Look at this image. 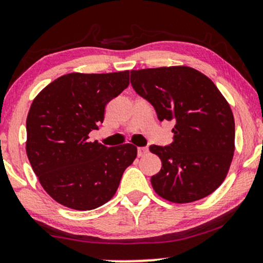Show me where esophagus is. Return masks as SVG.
Wrapping results in <instances>:
<instances>
[{
    "mask_svg": "<svg viewBox=\"0 0 263 263\" xmlns=\"http://www.w3.org/2000/svg\"><path fill=\"white\" fill-rule=\"evenodd\" d=\"M148 153V148L147 147H138L137 148V155L138 157H143Z\"/></svg>",
    "mask_w": 263,
    "mask_h": 263,
    "instance_id": "esophagus-1",
    "label": "esophagus"
}]
</instances>
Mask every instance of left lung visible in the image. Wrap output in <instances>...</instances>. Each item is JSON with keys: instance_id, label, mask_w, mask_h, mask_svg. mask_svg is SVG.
<instances>
[{"instance_id": "8db88e82", "label": "left lung", "mask_w": 263, "mask_h": 263, "mask_svg": "<svg viewBox=\"0 0 263 263\" xmlns=\"http://www.w3.org/2000/svg\"><path fill=\"white\" fill-rule=\"evenodd\" d=\"M131 84L159 121H174L173 142L149 147L162 161L159 173L151 178L155 192L178 204L215 192L235 151L234 115L215 84L189 66L131 70Z\"/></svg>"}]
</instances>
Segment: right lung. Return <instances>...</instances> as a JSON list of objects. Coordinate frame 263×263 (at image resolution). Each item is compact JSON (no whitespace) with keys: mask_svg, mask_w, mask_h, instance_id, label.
<instances>
[{"mask_svg":"<svg viewBox=\"0 0 263 263\" xmlns=\"http://www.w3.org/2000/svg\"><path fill=\"white\" fill-rule=\"evenodd\" d=\"M129 84V71L70 73L47 85L27 116L26 151L45 192L59 204L91 210L107 203L134 163L131 143L108 147L89 142L104 121L105 106Z\"/></svg>","mask_w":263,"mask_h":263,"instance_id":"right-lung-1","label":"right lung"}]
</instances>
